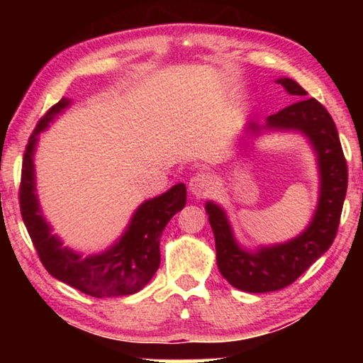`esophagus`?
I'll return each mask as SVG.
<instances>
[{"instance_id":"34e87169","label":"esophagus","mask_w":363,"mask_h":363,"mask_svg":"<svg viewBox=\"0 0 363 363\" xmlns=\"http://www.w3.org/2000/svg\"><path fill=\"white\" fill-rule=\"evenodd\" d=\"M213 188V177L210 173L198 172L190 178V183H188V190L191 191V195L195 196H205L208 191Z\"/></svg>"}]
</instances>
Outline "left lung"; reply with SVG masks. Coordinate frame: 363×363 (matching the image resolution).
<instances>
[{
  "label": "left lung",
  "instance_id": "left-lung-1",
  "mask_svg": "<svg viewBox=\"0 0 363 363\" xmlns=\"http://www.w3.org/2000/svg\"><path fill=\"white\" fill-rule=\"evenodd\" d=\"M276 82L299 101L267 117L264 128L297 130L309 138L320 173L319 203L304 233L282 245L261 246L257 251H246L238 245L225 211L216 203H206L218 269L233 287L245 292L284 289L309 269L335 240L347 193V162L330 113L315 99H302L307 92L292 79ZM247 128L252 133L261 130L256 123H250Z\"/></svg>",
  "mask_w": 363,
  "mask_h": 363
}]
</instances>
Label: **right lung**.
Segmentation results:
<instances>
[{"label": "right lung", "instance_id": "add662e5", "mask_svg": "<svg viewBox=\"0 0 363 363\" xmlns=\"http://www.w3.org/2000/svg\"><path fill=\"white\" fill-rule=\"evenodd\" d=\"M69 106L61 99L44 113L29 137L23 158L19 206L26 230L36 247L39 259L49 274L74 289L92 297H116L135 294L152 279L160 266V236L167 223L186 203V186H172L163 195L143 201L133 213L130 225L116 245L101 255L82 257L62 246L43 218L36 195L34 150L38 135Z\"/></svg>", "mask_w": 363, "mask_h": 363}]
</instances>
